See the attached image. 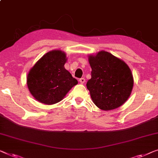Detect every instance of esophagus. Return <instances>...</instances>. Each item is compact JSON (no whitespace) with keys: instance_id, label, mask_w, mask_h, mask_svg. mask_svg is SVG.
Returning <instances> with one entry per match:
<instances>
[{"instance_id":"34e87169","label":"esophagus","mask_w":158,"mask_h":158,"mask_svg":"<svg viewBox=\"0 0 158 158\" xmlns=\"http://www.w3.org/2000/svg\"><path fill=\"white\" fill-rule=\"evenodd\" d=\"M79 81H80V83H81L83 84L85 82V79L83 78V77H82V78H81V79L79 80Z\"/></svg>"}]
</instances>
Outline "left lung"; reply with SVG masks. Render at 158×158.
I'll use <instances>...</instances> for the list:
<instances>
[{"instance_id":"1","label":"left lung","mask_w":158,"mask_h":158,"mask_svg":"<svg viewBox=\"0 0 158 158\" xmlns=\"http://www.w3.org/2000/svg\"><path fill=\"white\" fill-rule=\"evenodd\" d=\"M88 60L92 71L86 85L95 106L102 110H110L124 104L133 87L128 65L106 51L89 56Z\"/></svg>"}]
</instances>
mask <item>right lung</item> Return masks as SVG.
I'll list each match as a JSON object with an SVG mask.
<instances>
[{
	"label": "right lung",
	"instance_id": "obj_1",
	"mask_svg": "<svg viewBox=\"0 0 158 158\" xmlns=\"http://www.w3.org/2000/svg\"><path fill=\"white\" fill-rule=\"evenodd\" d=\"M66 55L58 50L44 55L30 70L27 85L38 101L52 105L63 99L77 81L65 69Z\"/></svg>",
	"mask_w": 158,
	"mask_h": 158
}]
</instances>
